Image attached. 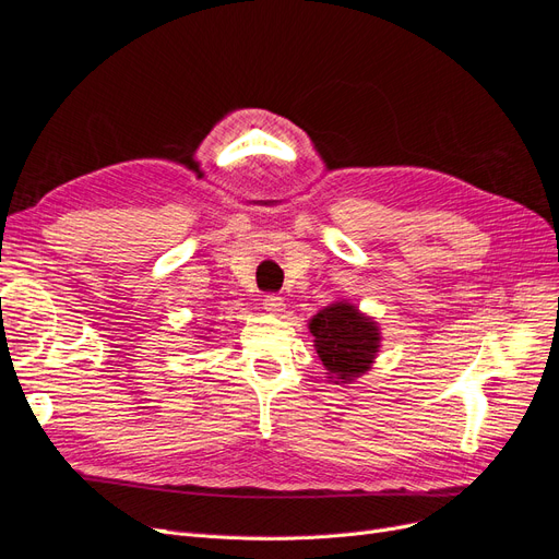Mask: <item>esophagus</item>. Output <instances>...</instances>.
I'll return each instance as SVG.
<instances>
[{
    "instance_id": "obj_1",
    "label": "esophagus",
    "mask_w": 559,
    "mask_h": 559,
    "mask_svg": "<svg viewBox=\"0 0 559 559\" xmlns=\"http://www.w3.org/2000/svg\"><path fill=\"white\" fill-rule=\"evenodd\" d=\"M265 310L270 312V314H282L284 312V300L280 298V296H275V294H270V296H265Z\"/></svg>"
}]
</instances>
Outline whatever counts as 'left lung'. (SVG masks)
Wrapping results in <instances>:
<instances>
[{"mask_svg": "<svg viewBox=\"0 0 559 559\" xmlns=\"http://www.w3.org/2000/svg\"><path fill=\"white\" fill-rule=\"evenodd\" d=\"M310 333L314 335V349L321 364L329 370V378L352 382L373 366L380 352L378 321L366 317L345 300L319 310L310 319Z\"/></svg>", "mask_w": 559, "mask_h": 559, "instance_id": "8db88e82", "label": "left lung"}]
</instances>
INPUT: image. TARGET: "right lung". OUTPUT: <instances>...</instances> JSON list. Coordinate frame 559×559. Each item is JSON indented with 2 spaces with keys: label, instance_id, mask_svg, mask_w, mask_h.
<instances>
[{
  "label": "right lung",
  "instance_id": "obj_1",
  "mask_svg": "<svg viewBox=\"0 0 559 559\" xmlns=\"http://www.w3.org/2000/svg\"><path fill=\"white\" fill-rule=\"evenodd\" d=\"M200 337H202V335H200Z\"/></svg>",
  "mask_w": 559,
  "mask_h": 559
}]
</instances>
